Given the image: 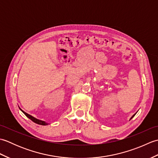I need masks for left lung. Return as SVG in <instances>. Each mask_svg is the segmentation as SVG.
<instances>
[{
	"instance_id": "8db88e82",
	"label": "left lung",
	"mask_w": 158,
	"mask_h": 158,
	"mask_svg": "<svg viewBox=\"0 0 158 158\" xmlns=\"http://www.w3.org/2000/svg\"><path fill=\"white\" fill-rule=\"evenodd\" d=\"M136 113L135 114V115H133L132 116V117H131V118H130V119H132V118H133V117H135V115H136Z\"/></svg>"
}]
</instances>
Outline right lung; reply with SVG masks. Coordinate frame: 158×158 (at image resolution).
Segmentation results:
<instances>
[{"mask_svg": "<svg viewBox=\"0 0 158 158\" xmlns=\"http://www.w3.org/2000/svg\"><path fill=\"white\" fill-rule=\"evenodd\" d=\"M19 109L22 110V111L23 112V113H24V115L28 117V118H29L30 119H31L33 122H35V123H37V124H39V125H42V126H46V125H48V123H46L45 122H44V121H41V120H39V119H36V118H35V117H32V115H29V114H28V113H26V112H24L23 111V110H22L21 109L19 108Z\"/></svg>", "mask_w": 158, "mask_h": 158, "instance_id": "add662e5", "label": "right lung"}]
</instances>
